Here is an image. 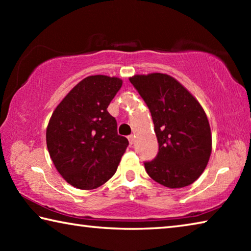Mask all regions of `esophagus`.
<instances>
[{
  "label": "esophagus",
  "mask_w": 251,
  "mask_h": 251,
  "mask_svg": "<svg viewBox=\"0 0 251 251\" xmlns=\"http://www.w3.org/2000/svg\"><path fill=\"white\" fill-rule=\"evenodd\" d=\"M127 138H128V141H129V144H130V145H133L134 139H135V136H134V135H128V136H127Z\"/></svg>",
  "instance_id": "obj_1"
}]
</instances>
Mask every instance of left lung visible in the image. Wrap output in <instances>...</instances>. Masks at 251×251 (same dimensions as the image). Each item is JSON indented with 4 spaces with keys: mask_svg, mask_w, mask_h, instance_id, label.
Masks as SVG:
<instances>
[{
    "mask_svg": "<svg viewBox=\"0 0 251 251\" xmlns=\"http://www.w3.org/2000/svg\"><path fill=\"white\" fill-rule=\"evenodd\" d=\"M130 83L150 108L158 152L145 169L168 188H181L198 179L209 160L211 133L198 100L167 74L135 75Z\"/></svg>",
    "mask_w": 251,
    "mask_h": 251,
    "instance_id": "8db88e82",
    "label": "left lung"
}]
</instances>
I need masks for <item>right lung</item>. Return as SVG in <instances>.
<instances>
[{"label":"right lung","mask_w":251,"mask_h":251,"mask_svg":"<svg viewBox=\"0 0 251 251\" xmlns=\"http://www.w3.org/2000/svg\"><path fill=\"white\" fill-rule=\"evenodd\" d=\"M122 84L117 77L88 76L52 114L46 129L50 156L58 173L76 188L94 189L105 184L128 146L107 110Z\"/></svg>","instance_id":"obj_1"}]
</instances>
